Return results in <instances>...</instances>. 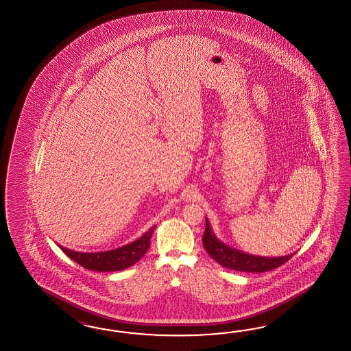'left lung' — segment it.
<instances>
[{
	"label": "left lung",
	"mask_w": 351,
	"mask_h": 351,
	"mask_svg": "<svg viewBox=\"0 0 351 351\" xmlns=\"http://www.w3.org/2000/svg\"><path fill=\"white\" fill-rule=\"evenodd\" d=\"M203 246L209 256L218 262L221 266L242 272H266L280 267L285 262L289 261L292 254L284 257H260L245 254L234 248L226 246L215 237L212 228L206 219V231L202 237Z\"/></svg>",
	"instance_id": "1"
}]
</instances>
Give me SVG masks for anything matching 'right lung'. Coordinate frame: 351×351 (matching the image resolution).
<instances>
[{
  "instance_id": "right-lung-1",
  "label": "right lung",
  "mask_w": 351,
  "mask_h": 351,
  "mask_svg": "<svg viewBox=\"0 0 351 351\" xmlns=\"http://www.w3.org/2000/svg\"><path fill=\"white\" fill-rule=\"evenodd\" d=\"M154 226L149 231L145 232L142 237L127 246L120 247L106 252H94V254H82L70 251L65 247L59 246L64 254H67L73 261L79 263L84 269L99 271V272H110L125 269L139 261L149 248L152 233Z\"/></svg>"
}]
</instances>
